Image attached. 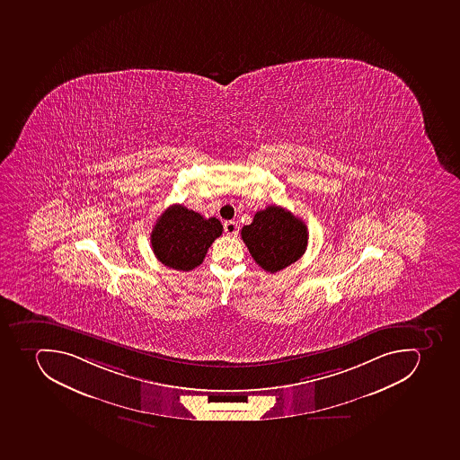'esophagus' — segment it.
Here are the masks:
<instances>
[{
    "mask_svg": "<svg viewBox=\"0 0 460 460\" xmlns=\"http://www.w3.org/2000/svg\"><path fill=\"white\" fill-rule=\"evenodd\" d=\"M225 234L229 236H235L238 234V225L234 221H226L224 224Z\"/></svg>",
    "mask_w": 460,
    "mask_h": 460,
    "instance_id": "obj_1",
    "label": "esophagus"
}]
</instances>
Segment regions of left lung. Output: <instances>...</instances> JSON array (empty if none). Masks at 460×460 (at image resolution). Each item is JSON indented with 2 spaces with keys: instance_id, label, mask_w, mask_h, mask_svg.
<instances>
[{
  "instance_id": "left-lung-1",
  "label": "left lung",
  "mask_w": 460,
  "mask_h": 460,
  "mask_svg": "<svg viewBox=\"0 0 460 460\" xmlns=\"http://www.w3.org/2000/svg\"><path fill=\"white\" fill-rule=\"evenodd\" d=\"M241 236L254 261L274 274L305 254L309 232L290 210L271 205L258 210L254 221L243 226Z\"/></svg>"
}]
</instances>
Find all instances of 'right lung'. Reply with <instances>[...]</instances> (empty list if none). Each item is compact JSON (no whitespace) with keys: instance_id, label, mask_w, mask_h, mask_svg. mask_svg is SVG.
<instances>
[{"instance_id":"obj_1","label":"right lung","mask_w":460,"mask_h":460,"mask_svg":"<svg viewBox=\"0 0 460 460\" xmlns=\"http://www.w3.org/2000/svg\"><path fill=\"white\" fill-rule=\"evenodd\" d=\"M221 221L205 219L183 205H172L151 231V246L158 261L177 271H190L202 264L215 239L222 235Z\"/></svg>"}]
</instances>
